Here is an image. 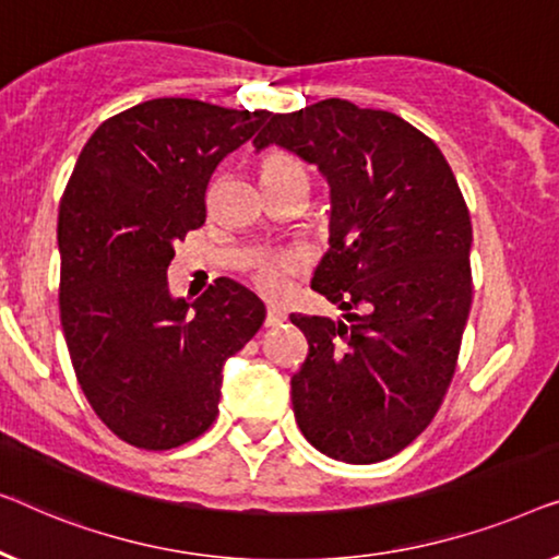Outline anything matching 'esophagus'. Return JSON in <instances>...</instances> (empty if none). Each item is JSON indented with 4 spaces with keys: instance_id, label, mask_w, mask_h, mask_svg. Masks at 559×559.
<instances>
[{
    "instance_id": "obj_1",
    "label": "esophagus",
    "mask_w": 559,
    "mask_h": 559,
    "mask_svg": "<svg viewBox=\"0 0 559 559\" xmlns=\"http://www.w3.org/2000/svg\"><path fill=\"white\" fill-rule=\"evenodd\" d=\"M286 319H288V313L283 311L281 306H269V311H265V326H278Z\"/></svg>"
}]
</instances>
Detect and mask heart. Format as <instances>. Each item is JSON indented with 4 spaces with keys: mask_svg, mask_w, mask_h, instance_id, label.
<instances>
[{
    "mask_svg": "<svg viewBox=\"0 0 559 559\" xmlns=\"http://www.w3.org/2000/svg\"><path fill=\"white\" fill-rule=\"evenodd\" d=\"M288 177H306V171L298 159H294L288 152L281 148H271L269 154H263L261 159V182H281ZM298 258L290 253L278 255H265L253 271L255 288L265 296H281L288 288V278L298 271Z\"/></svg>",
    "mask_w": 559,
    "mask_h": 559,
    "instance_id": "heart-1",
    "label": "heart"
}]
</instances>
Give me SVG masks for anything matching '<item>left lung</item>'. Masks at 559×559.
I'll use <instances>...</instances> for the list:
<instances>
[{
	"instance_id": "left-lung-1",
	"label": "left lung",
	"mask_w": 559,
	"mask_h": 559,
	"mask_svg": "<svg viewBox=\"0 0 559 559\" xmlns=\"http://www.w3.org/2000/svg\"><path fill=\"white\" fill-rule=\"evenodd\" d=\"M271 144L326 177L311 288L347 311L290 313L309 342L290 377L296 423L329 459L384 461L430 426L453 380L474 296L466 200L433 141L390 111L326 98L271 114L253 146Z\"/></svg>"
}]
</instances>
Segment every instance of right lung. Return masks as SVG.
Listing matches in <instances>:
<instances>
[{
    "label": "right lung",
    "instance_id": "add662e5",
    "mask_svg": "<svg viewBox=\"0 0 559 559\" xmlns=\"http://www.w3.org/2000/svg\"><path fill=\"white\" fill-rule=\"evenodd\" d=\"M269 111L154 98L93 131L58 215L60 321L83 395L108 430L146 451L190 443L217 418L227 357L265 306L217 278L198 301L169 294L175 242L207 217V185Z\"/></svg>",
    "mask_w": 559,
    "mask_h": 559
}]
</instances>
